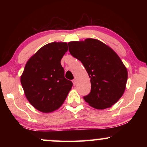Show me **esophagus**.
Here are the masks:
<instances>
[{
	"label": "esophagus",
	"instance_id": "1",
	"mask_svg": "<svg viewBox=\"0 0 147 147\" xmlns=\"http://www.w3.org/2000/svg\"><path fill=\"white\" fill-rule=\"evenodd\" d=\"M72 82H73V84H74V86L76 85V79L73 80V81H72Z\"/></svg>",
	"mask_w": 147,
	"mask_h": 147
}]
</instances>
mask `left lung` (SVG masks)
Listing matches in <instances>:
<instances>
[{
    "label": "left lung",
    "mask_w": 147,
    "mask_h": 147,
    "mask_svg": "<svg viewBox=\"0 0 147 147\" xmlns=\"http://www.w3.org/2000/svg\"><path fill=\"white\" fill-rule=\"evenodd\" d=\"M71 55L86 68L91 82V92L84 99L96 109H105L123 95L127 69L113 49L95 39L68 43Z\"/></svg>",
    "instance_id": "1"
}]
</instances>
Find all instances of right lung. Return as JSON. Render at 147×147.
<instances>
[{"mask_svg":"<svg viewBox=\"0 0 147 147\" xmlns=\"http://www.w3.org/2000/svg\"><path fill=\"white\" fill-rule=\"evenodd\" d=\"M67 43L53 42L39 49L26 63L21 76L26 98L42 112L57 110L67 98L73 83L64 76L61 59Z\"/></svg>","mask_w":147,"mask_h":147,"instance_id":"add662e5","label":"right lung"}]
</instances>
